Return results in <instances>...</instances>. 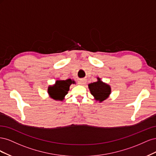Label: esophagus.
Returning <instances> with one entry per match:
<instances>
[{
  "label": "esophagus",
  "mask_w": 156,
  "mask_h": 156,
  "mask_svg": "<svg viewBox=\"0 0 156 156\" xmlns=\"http://www.w3.org/2000/svg\"><path fill=\"white\" fill-rule=\"evenodd\" d=\"M86 83L85 80L84 79H81V80H79V81H78V84H80V85H83V84Z\"/></svg>",
  "instance_id": "34e87169"
}]
</instances>
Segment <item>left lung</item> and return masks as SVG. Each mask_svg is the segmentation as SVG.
<instances>
[{
    "mask_svg": "<svg viewBox=\"0 0 156 156\" xmlns=\"http://www.w3.org/2000/svg\"><path fill=\"white\" fill-rule=\"evenodd\" d=\"M88 88L94 99L100 102L108 98L111 92L110 86L101 81L99 77H98V81L89 84Z\"/></svg>",
    "mask_w": 156,
    "mask_h": 156,
    "instance_id": "8db88e82",
    "label": "left lung"
}]
</instances>
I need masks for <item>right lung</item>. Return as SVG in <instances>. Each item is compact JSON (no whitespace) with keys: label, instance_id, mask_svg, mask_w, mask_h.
Listing matches in <instances>:
<instances>
[{"label":"right lung","instance_id":"obj_1","mask_svg":"<svg viewBox=\"0 0 156 156\" xmlns=\"http://www.w3.org/2000/svg\"><path fill=\"white\" fill-rule=\"evenodd\" d=\"M72 83L74 84L75 81L70 79L66 80H57L53 86L49 87V95L55 100L62 101L65 96L68 94L69 87Z\"/></svg>","mask_w":156,"mask_h":156}]
</instances>
